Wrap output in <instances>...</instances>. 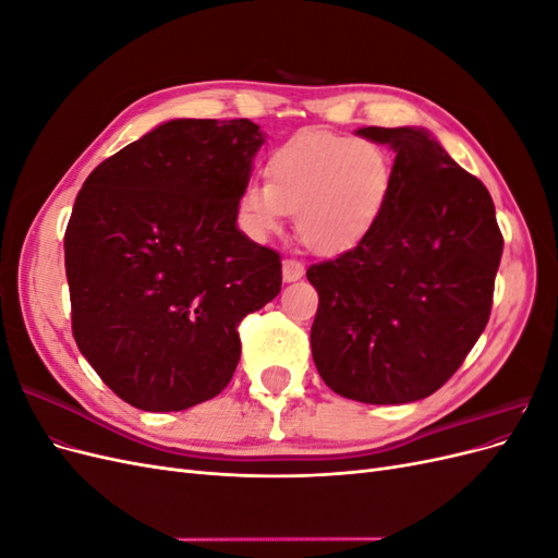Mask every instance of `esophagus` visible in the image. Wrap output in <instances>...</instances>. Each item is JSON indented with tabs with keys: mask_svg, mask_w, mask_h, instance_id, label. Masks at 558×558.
Segmentation results:
<instances>
[{
	"mask_svg": "<svg viewBox=\"0 0 558 558\" xmlns=\"http://www.w3.org/2000/svg\"><path fill=\"white\" fill-rule=\"evenodd\" d=\"M302 275H305V265H302L300 260H295V258L283 260V281L286 283H293V281L302 279Z\"/></svg>",
	"mask_w": 558,
	"mask_h": 558,
	"instance_id": "obj_1",
	"label": "esophagus"
}]
</instances>
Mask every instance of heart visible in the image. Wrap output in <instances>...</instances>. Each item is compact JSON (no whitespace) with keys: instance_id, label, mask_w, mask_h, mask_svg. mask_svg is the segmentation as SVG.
I'll list each match as a JSON object with an SVG mask.
<instances>
[{"instance_id":"b5f03b06","label":"heart","mask_w":558,"mask_h":558,"mask_svg":"<svg viewBox=\"0 0 558 558\" xmlns=\"http://www.w3.org/2000/svg\"><path fill=\"white\" fill-rule=\"evenodd\" d=\"M396 162L375 140L305 130L281 144L265 165V183L238 195V223L265 242L295 214L298 238L312 251L342 253L361 244L391 199Z\"/></svg>"}]
</instances>
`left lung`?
Segmentation results:
<instances>
[{
	"label": "left lung",
	"mask_w": 558,
	"mask_h": 558,
	"mask_svg": "<svg viewBox=\"0 0 558 558\" xmlns=\"http://www.w3.org/2000/svg\"><path fill=\"white\" fill-rule=\"evenodd\" d=\"M396 154V183L367 238L312 265V356L335 393L404 404L435 393L492 314L502 234L486 185L424 128H361Z\"/></svg>",
	"instance_id": "8db88e82"
}]
</instances>
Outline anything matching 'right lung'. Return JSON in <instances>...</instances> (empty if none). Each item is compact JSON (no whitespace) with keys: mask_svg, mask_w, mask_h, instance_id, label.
I'll list each match as a JSON object with an SVG mask.
<instances>
[{"mask_svg":"<svg viewBox=\"0 0 558 558\" xmlns=\"http://www.w3.org/2000/svg\"><path fill=\"white\" fill-rule=\"evenodd\" d=\"M265 134L248 118H174L99 162L76 195L64 267L78 351L144 412L218 396L240 320L281 291L279 253L238 228Z\"/></svg>","mask_w":558,"mask_h":558,"instance_id":"obj_1","label":"right lung"}]
</instances>
